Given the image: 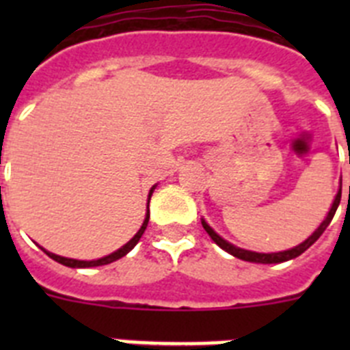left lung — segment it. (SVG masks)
<instances>
[{"label": "left lung", "mask_w": 350, "mask_h": 350, "mask_svg": "<svg viewBox=\"0 0 350 350\" xmlns=\"http://www.w3.org/2000/svg\"><path fill=\"white\" fill-rule=\"evenodd\" d=\"M349 163H350V159H349ZM349 194H350V187H349ZM340 198H342V180H340V189H338V193H336V196H335V202H333L332 208H329V212H327L326 219L321 222L319 228H317V230H315L314 233H312L310 237L305 240V242L299 243V245H296V247H293V249H289V250H284V252H271V254H262V252H252V250L240 249V247L233 245V243H230V242H226L224 238L219 237V234L215 233V231H213L208 224H206L205 219H202V224H203V228H205V231L208 233V237L212 238L213 242L217 243V245L221 247L222 250H226V252H230L231 256H234V258L243 259V261H249V262H262V265H271V262H284V261H289V259L298 258V256L303 254V252H305V250H307L308 247L312 245V243L317 242V238H319L321 234L324 233V230H326L327 226H329V222H332L333 215H335L336 208H338V205H340Z\"/></svg>", "instance_id": "left-lung-1"}]
</instances>
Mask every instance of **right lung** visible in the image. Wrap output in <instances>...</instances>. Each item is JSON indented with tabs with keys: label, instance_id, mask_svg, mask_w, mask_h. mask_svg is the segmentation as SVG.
<instances>
[{
	"label": "right lung",
	"instance_id": "1",
	"mask_svg": "<svg viewBox=\"0 0 350 350\" xmlns=\"http://www.w3.org/2000/svg\"><path fill=\"white\" fill-rule=\"evenodd\" d=\"M154 189H156V185H154L152 189H150V193H148V202H150V196H152ZM148 217H150V213H148V205H147V213H145V219H144V224H142V228L138 230V233L135 234V237L129 240L126 245L120 247L119 250H116V252H112V254L105 256V258H100V259H94V261H79V259H70V258H63V256H57V254H52V252H49V250L43 249V252L49 256V258H52L54 261L61 262V265H64V267H70V268H91V267H101V265H108V262H113L117 261V259H120L122 256H126L129 252V250L133 249V247L137 245L138 240L142 238V234H144L145 228H147L148 224Z\"/></svg>",
	"mask_w": 350,
	"mask_h": 350
}]
</instances>
